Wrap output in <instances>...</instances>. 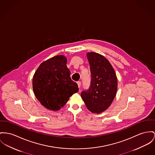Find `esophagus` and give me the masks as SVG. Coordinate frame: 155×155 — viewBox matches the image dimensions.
Segmentation results:
<instances>
[{
  "label": "esophagus",
  "instance_id": "obj_1",
  "mask_svg": "<svg viewBox=\"0 0 155 155\" xmlns=\"http://www.w3.org/2000/svg\"><path fill=\"white\" fill-rule=\"evenodd\" d=\"M78 87H79V88H80L81 87V82H78Z\"/></svg>",
  "mask_w": 155,
  "mask_h": 155
}]
</instances>
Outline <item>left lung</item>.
Here are the masks:
<instances>
[{
  "instance_id": "1",
  "label": "left lung",
  "mask_w": 155,
  "mask_h": 155,
  "mask_svg": "<svg viewBox=\"0 0 155 155\" xmlns=\"http://www.w3.org/2000/svg\"><path fill=\"white\" fill-rule=\"evenodd\" d=\"M90 64L91 85L83 91L81 97L87 109L93 114L106 110L114 101L117 89V79L112 66L103 55L87 52Z\"/></svg>"
}]
</instances>
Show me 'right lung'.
Returning <instances> with one entry per match:
<instances>
[{
	"label": "right lung",
	"instance_id": "right-lung-1",
	"mask_svg": "<svg viewBox=\"0 0 155 155\" xmlns=\"http://www.w3.org/2000/svg\"><path fill=\"white\" fill-rule=\"evenodd\" d=\"M67 59L58 55L42 62L33 77V92L41 105L52 111L63 107L69 97L79 91L70 77Z\"/></svg>",
	"mask_w": 155,
	"mask_h": 155
}]
</instances>
